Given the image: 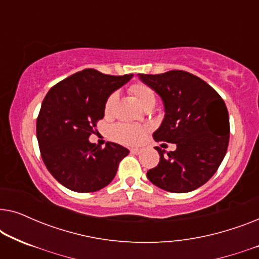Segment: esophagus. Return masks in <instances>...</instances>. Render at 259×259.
Returning a JSON list of instances; mask_svg holds the SVG:
<instances>
[{
  "label": "esophagus",
  "mask_w": 259,
  "mask_h": 259,
  "mask_svg": "<svg viewBox=\"0 0 259 259\" xmlns=\"http://www.w3.org/2000/svg\"><path fill=\"white\" fill-rule=\"evenodd\" d=\"M131 153H133V154H140L141 153V150L140 148H131Z\"/></svg>",
  "instance_id": "esophagus-1"
}]
</instances>
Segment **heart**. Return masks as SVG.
<instances>
[{"mask_svg":"<svg viewBox=\"0 0 259 259\" xmlns=\"http://www.w3.org/2000/svg\"><path fill=\"white\" fill-rule=\"evenodd\" d=\"M128 93L136 99L141 107L146 108L148 106H154L157 97L152 87L144 82H134L128 87ZM118 101V95L113 93L105 102L104 112L106 116H112ZM147 133V127L128 125V123H119L112 131L113 138L119 143L125 145L139 144Z\"/></svg>","mask_w":259,"mask_h":259,"instance_id":"b5f03b06","label":"heart"}]
</instances>
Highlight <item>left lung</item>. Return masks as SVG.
<instances>
[{"mask_svg":"<svg viewBox=\"0 0 259 259\" xmlns=\"http://www.w3.org/2000/svg\"><path fill=\"white\" fill-rule=\"evenodd\" d=\"M139 77L164 102L165 118L153 133L154 140L177 145L169 152L155 147L160 160L148 169L147 178L173 193L198 189L214 175L228 151L230 122L224 100L210 84L185 70Z\"/></svg>","mask_w":259,"mask_h":259,"instance_id":"obj_1","label":"left lung"}]
</instances>
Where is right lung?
Listing matches in <instances>:
<instances>
[{
    "label": "right lung",
    "mask_w": 259,
    "mask_h": 259,
    "mask_svg": "<svg viewBox=\"0 0 259 259\" xmlns=\"http://www.w3.org/2000/svg\"><path fill=\"white\" fill-rule=\"evenodd\" d=\"M133 75L115 76L88 68L53 86L42 101L36 136L46 167L67 189L80 193L104 189L116 175L127 148L90 143L104 118L105 102Z\"/></svg>",
    "instance_id": "right-lung-1"
}]
</instances>
